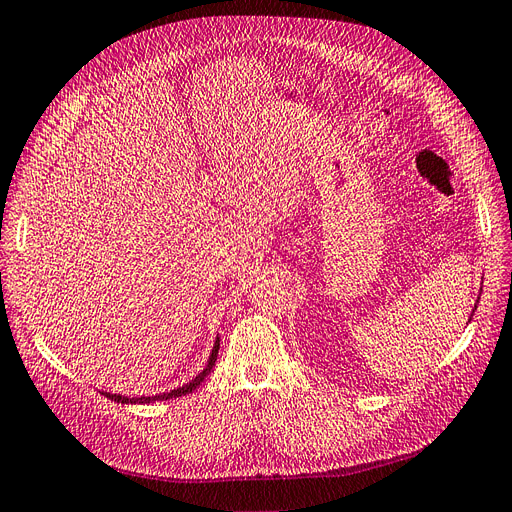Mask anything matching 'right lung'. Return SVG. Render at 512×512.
<instances>
[{"label": "right lung", "instance_id": "obj_1", "mask_svg": "<svg viewBox=\"0 0 512 512\" xmlns=\"http://www.w3.org/2000/svg\"><path fill=\"white\" fill-rule=\"evenodd\" d=\"M218 349H220V340H216V344H214V349H212V355H210V361H208V365H206V370H203L195 380L187 382L185 386H180V388H174V391H170V393L155 395V397H136V399H128V397H121V395H111V393H102V395L113 399V401H117V403H151V401H163V399H172V397H174V399H176V397H185V395L193 393L195 388L203 382V378H206V376L212 372V367H214L216 357H218Z\"/></svg>", "mask_w": 512, "mask_h": 512}]
</instances>
